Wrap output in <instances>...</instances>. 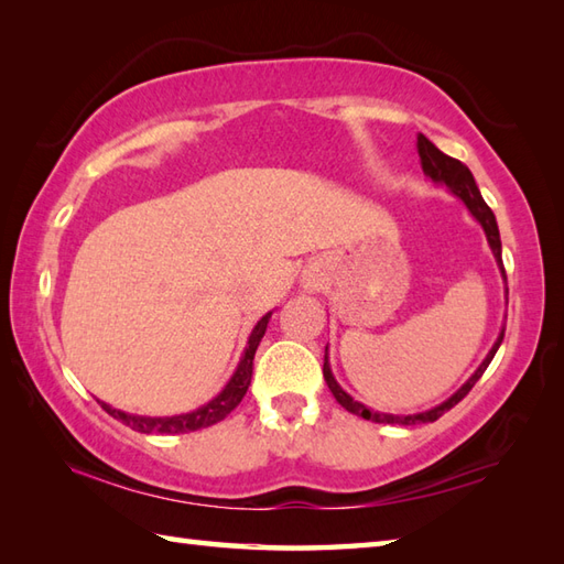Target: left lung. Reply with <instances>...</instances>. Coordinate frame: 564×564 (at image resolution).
Listing matches in <instances>:
<instances>
[{"label":"left lung","mask_w":564,"mask_h":564,"mask_svg":"<svg viewBox=\"0 0 564 564\" xmlns=\"http://www.w3.org/2000/svg\"><path fill=\"white\" fill-rule=\"evenodd\" d=\"M416 150H419V158H422V170H424V174L431 178V182H434V184H443V186H446V188L451 191L453 196H458V198L465 203V208L470 210L473 218L482 225V230H485V235H487V242H489V249H492L495 261H497V267H499V271H501V279L507 281L505 263H501V239H499L497 218H495V213L489 210V206L485 203V198H482V194H480V188H477L475 178H473V172L467 170V166H465L463 162L448 158V154H443V152L434 145V142H431V140H429L426 135H422V133L416 135ZM507 295H509V289H507ZM507 301H509V297H507ZM501 339H505V327H501L495 346H492V349H489V354L485 356V361H482L480 366H477L475 373H473L470 378H467V380L463 382V386L451 394V398H448L446 402H441V404H436V406H431V410L419 412V414H388V412H376V410H370V406H366V404H361V402H356V400L351 398V394L339 386L337 378H334L332 366H329L327 349H325V368H322V373H325V380H327V386H329L332 394H334V398H337V402L344 406L346 412H351V414H356V416H364V419H368V422H376V424H404V426H410V424H429V422H436V419H438L441 414H446V412L451 410V406L458 404V402L465 398V394L473 390L475 382L482 378L487 366L492 364V358H495V354H497V349H499Z\"/></svg>","instance_id":"8db88e82"}]
</instances>
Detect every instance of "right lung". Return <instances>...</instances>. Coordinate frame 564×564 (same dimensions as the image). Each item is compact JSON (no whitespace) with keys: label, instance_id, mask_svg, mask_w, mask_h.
Masks as SVG:
<instances>
[{"label":"right lung","instance_id":"add662e5","mask_svg":"<svg viewBox=\"0 0 564 564\" xmlns=\"http://www.w3.org/2000/svg\"><path fill=\"white\" fill-rule=\"evenodd\" d=\"M273 313L263 315L254 329H251L245 354L239 358V364L235 368L232 378L227 380V386L215 394V398L206 404H200L198 410L186 412V414H174V416H142V414H130L123 410H116V406L106 404L99 400V404L104 406L118 422H123L126 426H130L133 431H140V434H188V431H198L223 422V419L230 414L235 406L242 402V398L247 394V388L251 382V370H254V354L257 346L261 341L263 334H267V325Z\"/></svg>","mask_w":564,"mask_h":564}]
</instances>
